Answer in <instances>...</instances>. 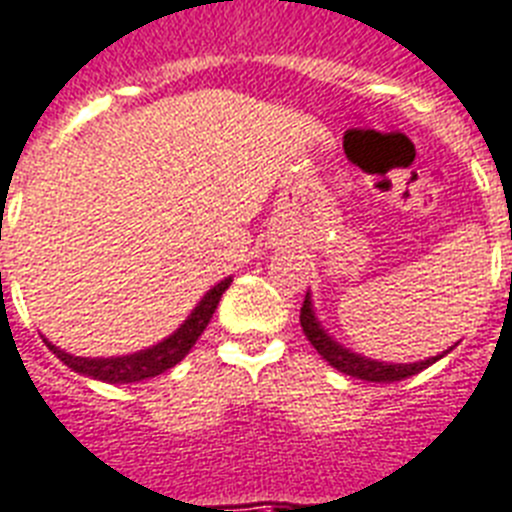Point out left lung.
<instances>
[{"mask_svg":"<svg viewBox=\"0 0 512 512\" xmlns=\"http://www.w3.org/2000/svg\"><path fill=\"white\" fill-rule=\"evenodd\" d=\"M301 327L306 332L308 342L314 345L316 353L324 358V361L332 366V369L342 371V374H348V377L363 379V382H400V379H408L418 371H424L426 366H432L434 361L445 356H434L426 358V361L418 363H384V361H371V358H363L358 353H350L348 348H342L340 342H335L332 337L327 335L319 324L314 314V306H311V295H306V301H303L301 308Z\"/></svg>","mask_w":512,"mask_h":512,"instance_id":"obj_1","label":"left lung"}]
</instances>
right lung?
<instances>
[{
	"label": "right lung",
	"mask_w": 512,
	"mask_h": 512,
	"mask_svg": "<svg viewBox=\"0 0 512 512\" xmlns=\"http://www.w3.org/2000/svg\"><path fill=\"white\" fill-rule=\"evenodd\" d=\"M230 277L222 280L219 285H214L209 293L201 298L196 308H193V314L185 319L180 327L172 332L167 340L156 342L154 348H146L141 353H130V356H117V358H80V356H70L65 350H59L57 345H52L49 340L46 342V348L52 350L54 356L59 361L70 366L73 371L83 374V377L99 379V382H109V384H128V382H143V379L159 377L167 369H172L175 363L183 361L188 356V350L196 345V340L201 337V332L206 329V324L211 322V316L217 311L219 301H222V293H225L227 287H230Z\"/></svg>",
	"instance_id": "obj_1"
}]
</instances>
